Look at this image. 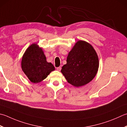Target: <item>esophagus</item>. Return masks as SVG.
Returning a JSON list of instances; mask_svg holds the SVG:
<instances>
[{
  "label": "esophagus",
  "instance_id": "1",
  "mask_svg": "<svg viewBox=\"0 0 127 127\" xmlns=\"http://www.w3.org/2000/svg\"><path fill=\"white\" fill-rule=\"evenodd\" d=\"M61 69H62L61 67V66H59V67H58V68H57V70H58V71H61Z\"/></svg>",
  "mask_w": 127,
  "mask_h": 127
}]
</instances>
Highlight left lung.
<instances>
[{"instance_id": "left-lung-1", "label": "left lung", "mask_w": 127, "mask_h": 127, "mask_svg": "<svg viewBox=\"0 0 127 127\" xmlns=\"http://www.w3.org/2000/svg\"><path fill=\"white\" fill-rule=\"evenodd\" d=\"M99 66L98 58L90 43L80 40L69 52L62 73L69 84L75 87L86 85L95 78Z\"/></svg>"}]
</instances>
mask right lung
I'll list each match as a JSON object with an SVG mask.
<instances>
[{
    "instance_id": "obj_1",
    "label": "right lung",
    "mask_w": 127,
    "mask_h": 127,
    "mask_svg": "<svg viewBox=\"0 0 127 127\" xmlns=\"http://www.w3.org/2000/svg\"><path fill=\"white\" fill-rule=\"evenodd\" d=\"M21 68L27 78L33 83H38L46 79L55 68L46 61L42 48L37 43L28 47L22 56Z\"/></svg>"
}]
</instances>
